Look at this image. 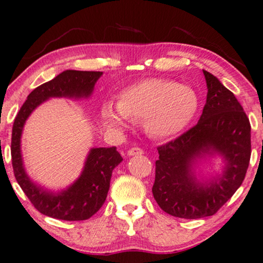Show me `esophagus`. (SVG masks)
I'll list each match as a JSON object with an SVG mask.
<instances>
[{"label":"esophagus","mask_w":263,"mask_h":263,"mask_svg":"<svg viewBox=\"0 0 263 263\" xmlns=\"http://www.w3.org/2000/svg\"><path fill=\"white\" fill-rule=\"evenodd\" d=\"M142 154H143V151L139 147H133L128 151L129 157H134V155H142Z\"/></svg>","instance_id":"34e87169"}]
</instances>
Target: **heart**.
<instances>
[{
  "mask_svg": "<svg viewBox=\"0 0 263 263\" xmlns=\"http://www.w3.org/2000/svg\"><path fill=\"white\" fill-rule=\"evenodd\" d=\"M198 110V97L190 86L166 79H144L124 89L117 105L105 102L100 116L106 128L123 130L129 120L143 121L148 134L172 138L187 127Z\"/></svg>",
  "mask_w": 263,
  "mask_h": 263,
  "instance_id": "heart-1",
  "label": "heart"
}]
</instances>
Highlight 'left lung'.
<instances>
[{"label": "left lung", "instance_id": "1", "mask_svg": "<svg viewBox=\"0 0 263 263\" xmlns=\"http://www.w3.org/2000/svg\"><path fill=\"white\" fill-rule=\"evenodd\" d=\"M208 95L195 127L158 147L154 199L166 214L196 219L215 215L245 180L252 144L250 123L235 95L219 79L203 70ZM219 155L222 172L205 181L195 167L205 157Z\"/></svg>", "mask_w": 263, "mask_h": 263}]
</instances>
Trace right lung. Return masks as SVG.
Instances as JSON below:
<instances>
[{"label":"right lung","mask_w":263,"mask_h":263,"mask_svg":"<svg viewBox=\"0 0 263 263\" xmlns=\"http://www.w3.org/2000/svg\"><path fill=\"white\" fill-rule=\"evenodd\" d=\"M102 74L103 72L97 71H64L34 89L15 117L10 147L15 178L34 208L45 216L63 220L89 219L104 204L112 171L123 159L116 147L91 148L77 180L62 191H48L34 182L25 170L21 136L26 121L37 106L52 97L89 98Z\"/></svg>","instance_id":"add662e5"}]
</instances>
